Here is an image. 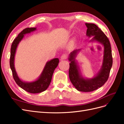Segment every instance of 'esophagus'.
<instances>
[{"label":"esophagus","mask_w":124,"mask_h":124,"mask_svg":"<svg viewBox=\"0 0 124 124\" xmlns=\"http://www.w3.org/2000/svg\"><path fill=\"white\" fill-rule=\"evenodd\" d=\"M62 60H64V59H66L67 58V55L66 54H63L62 55V56H61V57Z\"/></svg>","instance_id":"esophagus-1"}]
</instances>
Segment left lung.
Listing matches in <instances>:
<instances>
[{
  "mask_svg": "<svg viewBox=\"0 0 124 124\" xmlns=\"http://www.w3.org/2000/svg\"><path fill=\"white\" fill-rule=\"evenodd\" d=\"M87 27L86 35L89 37L93 36V40L101 43L104 46L103 63L100 72L92 79H85L80 76L75 57L80 50L71 52L69 60L71 62L69 70V76L71 83L78 91L89 92L96 90L103 86L107 81L113 63L111 47L110 41L104 32L96 25L85 23Z\"/></svg>",
  "mask_w": 124,
  "mask_h": 124,
  "instance_id": "obj_1",
  "label": "left lung"
}]
</instances>
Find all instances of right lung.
Wrapping results in <instances>:
<instances>
[{"label": "right lung", "mask_w": 124, "mask_h": 124, "mask_svg": "<svg viewBox=\"0 0 124 124\" xmlns=\"http://www.w3.org/2000/svg\"><path fill=\"white\" fill-rule=\"evenodd\" d=\"M36 28H26L23 29L17 37L13 40L11 47V54L10 58V66L12 70L13 77L16 83L26 92L30 93H36L42 92L47 88L52 80V78L54 71L59 63L58 58H54L48 62L42 71L41 76L38 80L31 83H27L21 81L18 77L15 70L14 66V60L15 54L17 45L23 39L25 34L30 33L35 31Z\"/></svg>", "instance_id": "1"}]
</instances>
